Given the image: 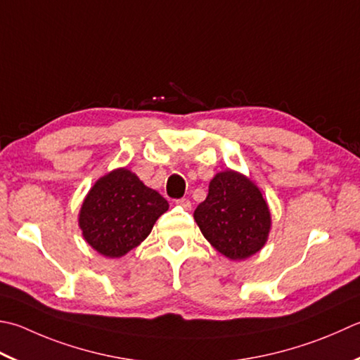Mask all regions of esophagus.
<instances>
[{
	"mask_svg": "<svg viewBox=\"0 0 360 360\" xmlns=\"http://www.w3.org/2000/svg\"><path fill=\"white\" fill-rule=\"evenodd\" d=\"M176 204H178L179 207L186 209V210H190V209H192V202H190V200H187V198H181V200L176 201Z\"/></svg>",
	"mask_w": 360,
	"mask_h": 360,
	"instance_id": "esophagus-1",
	"label": "esophagus"
}]
</instances>
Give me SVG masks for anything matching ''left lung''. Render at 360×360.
<instances>
[{
  "mask_svg": "<svg viewBox=\"0 0 360 360\" xmlns=\"http://www.w3.org/2000/svg\"><path fill=\"white\" fill-rule=\"evenodd\" d=\"M193 218L202 236L229 260H243L264 248L271 229L270 207L260 188L236 170L217 173Z\"/></svg>",
  "mask_w": 360,
  "mask_h": 360,
  "instance_id": "8db88e82",
  "label": "left lung"
}]
</instances>
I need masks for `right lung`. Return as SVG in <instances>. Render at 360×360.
Returning <instances> with one entry per match:
<instances>
[{"instance_id":"obj_1","label":"right lung","mask_w":360,"mask_h":360,"mask_svg":"<svg viewBox=\"0 0 360 360\" xmlns=\"http://www.w3.org/2000/svg\"><path fill=\"white\" fill-rule=\"evenodd\" d=\"M168 201L126 167L101 176L82 201L77 224L98 255L118 259L142 243Z\"/></svg>"}]
</instances>
